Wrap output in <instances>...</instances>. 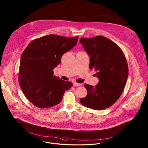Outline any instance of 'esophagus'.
Returning <instances> with one entry per match:
<instances>
[{"label":"esophagus","instance_id":"1","mask_svg":"<svg viewBox=\"0 0 148 148\" xmlns=\"http://www.w3.org/2000/svg\"><path fill=\"white\" fill-rule=\"evenodd\" d=\"M73 85L74 86H81L82 84H79V83H74Z\"/></svg>","mask_w":148,"mask_h":148}]
</instances>
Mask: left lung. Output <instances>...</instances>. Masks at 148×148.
Returning a JSON list of instances; mask_svg holds the SVG:
<instances>
[{
	"instance_id": "8db88e82",
	"label": "left lung",
	"mask_w": 148,
	"mask_h": 148,
	"mask_svg": "<svg viewBox=\"0 0 148 148\" xmlns=\"http://www.w3.org/2000/svg\"><path fill=\"white\" fill-rule=\"evenodd\" d=\"M85 50L90 56L89 68L97 72L99 83L95 86L85 84L86 97L80 103L94 110L108 108L119 98L128 77L125 56L119 47L103 36L80 39Z\"/></svg>"
}]
</instances>
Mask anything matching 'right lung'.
<instances>
[{"mask_svg":"<svg viewBox=\"0 0 148 148\" xmlns=\"http://www.w3.org/2000/svg\"><path fill=\"white\" fill-rule=\"evenodd\" d=\"M78 36L50 34L33 40L21 59L19 83L25 97L34 106L47 108L57 105L73 83L53 75L64 53L76 45Z\"/></svg>","mask_w":148,"mask_h":148,"instance_id":"obj_1","label":"right lung"}]
</instances>
